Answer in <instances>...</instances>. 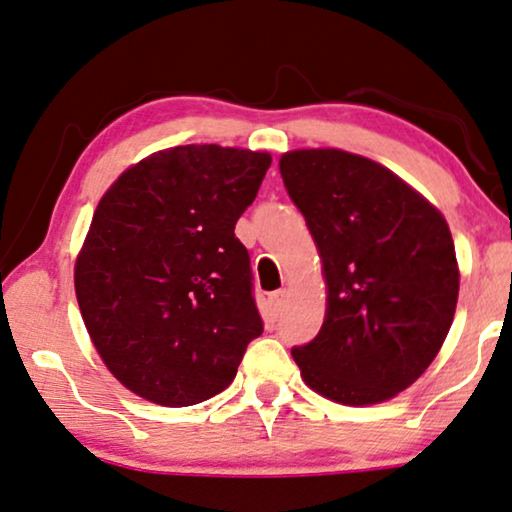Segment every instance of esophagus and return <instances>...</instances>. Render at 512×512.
I'll return each instance as SVG.
<instances>
[{
    "label": "esophagus",
    "instance_id": "obj_1",
    "mask_svg": "<svg viewBox=\"0 0 512 512\" xmlns=\"http://www.w3.org/2000/svg\"><path fill=\"white\" fill-rule=\"evenodd\" d=\"M286 297H288V290H276V293H271L269 295L271 309H274V312H281V307H283V302H286Z\"/></svg>",
    "mask_w": 512,
    "mask_h": 512
}]
</instances>
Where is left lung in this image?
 <instances>
[{
  "label": "left lung",
  "instance_id": "8db88e82",
  "mask_svg": "<svg viewBox=\"0 0 512 512\" xmlns=\"http://www.w3.org/2000/svg\"><path fill=\"white\" fill-rule=\"evenodd\" d=\"M326 276L319 335L293 347L302 380L347 406L392 399L432 364L454 321L458 264L449 224L387 167L340 148L278 160Z\"/></svg>",
  "mask_w": 512,
  "mask_h": 512
}]
</instances>
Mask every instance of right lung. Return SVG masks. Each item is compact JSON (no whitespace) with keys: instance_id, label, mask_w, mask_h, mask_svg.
I'll return each instance as SVG.
<instances>
[{"instance_id":"right-lung-1","label":"right lung","mask_w":512,"mask_h":512,"mask_svg":"<svg viewBox=\"0 0 512 512\" xmlns=\"http://www.w3.org/2000/svg\"><path fill=\"white\" fill-rule=\"evenodd\" d=\"M269 153L177 146L141 160L101 198L75 262L96 352L127 390L163 406L215 397L264 331L234 229Z\"/></svg>"}]
</instances>
